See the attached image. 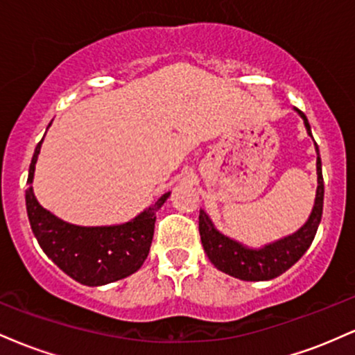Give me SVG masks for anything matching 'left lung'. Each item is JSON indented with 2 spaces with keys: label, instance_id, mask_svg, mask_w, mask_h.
<instances>
[{
  "label": "left lung",
  "instance_id": "obj_1",
  "mask_svg": "<svg viewBox=\"0 0 355 355\" xmlns=\"http://www.w3.org/2000/svg\"><path fill=\"white\" fill-rule=\"evenodd\" d=\"M300 118L304 120L305 130L309 137H312L311 125H309L307 116L300 110L295 108ZM317 152V191L315 202H313L312 211L309 215L307 222L300 227L294 234L287 237L275 240V242L267 243L260 248H252L243 245L239 240H234L222 232L215 229L209 215L200 210L198 217V230H200V239L203 250L210 262L214 263L218 270L225 272L235 279L247 280V282H259V280H270L275 277L282 275L288 270L297 260L302 257L307 248L311 247L313 237H315L317 229L322 218V209H324V177H322V162L319 146L315 141Z\"/></svg>",
  "mask_w": 355,
  "mask_h": 355
}]
</instances>
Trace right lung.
Segmentation results:
<instances>
[{
    "label": "right lung",
    "instance_id": "1",
    "mask_svg": "<svg viewBox=\"0 0 355 355\" xmlns=\"http://www.w3.org/2000/svg\"><path fill=\"white\" fill-rule=\"evenodd\" d=\"M42 144L43 140L36 145L28 172L26 211L31 230L44 254L73 280L89 287L116 282L135 274L148 257L157 211L170 197V191L130 222L103 227L68 223L43 209L35 197V165Z\"/></svg>",
    "mask_w": 355,
    "mask_h": 355
}]
</instances>
